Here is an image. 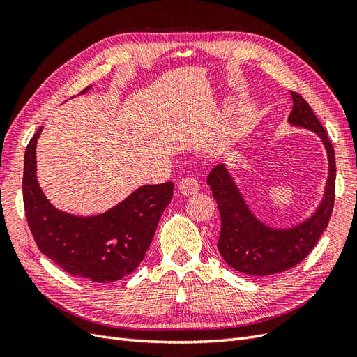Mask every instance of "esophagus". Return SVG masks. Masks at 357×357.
Here are the masks:
<instances>
[{
	"label": "esophagus",
	"instance_id": "esophagus-1",
	"mask_svg": "<svg viewBox=\"0 0 357 357\" xmlns=\"http://www.w3.org/2000/svg\"><path fill=\"white\" fill-rule=\"evenodd\" d=\"M199 189V180L195 176H188L181 178V181L178 183V190L185 193V195H192V193H197Z\"/></svg>",
	"mask_w": 357,
	"mask_h": 357
}]
</instances>
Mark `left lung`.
Here are the masks:
<instances>
[{
	"label": "left lung",
	"instance_id": "1",
	"mask_svg": "<svg viewBox=\"0 0 357 357\" xmlns=\"http://www.w3.org/2000/svg\"><path fill=\"white\" fill-rule=\"evenodd\" d=\"M290 95L294 109L290 112L289 122L316 132L325 144L329 159L325 198L308 220L290 229L269 228L248 210L225 165H215L207 177L222 219L219 252L226 264L247 275H271L296 266L314 248L332 215L337 177L333 146L310 104L298 92L290 91Z\"/></svg>",
	"mask_w": 357,
	"mask_h": 357
}]
</instances>
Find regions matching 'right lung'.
Wrapping results in <instances>:
<instances>
[{
    "label": "right lung",
    "instance_id": "right-lung-1",
    "mask_svg": "<svg viewBox=\"0 0 357 357\" xmlns=\"http://www.w3.org/2000/svg\"><path fill=\"white\" fill-rule=\"evenodd\" d=\"M41 131L43 128L26 146L22 180L25 215L40 252L66 273L93 283L117 282L131 274L153 240L160 215L172 199L174 183L146 185L92 218L59 211L46 199L36 176Z\"/></svg>",
    "mask_w": 357,
    "mask_h": 357
}]
</instances>
